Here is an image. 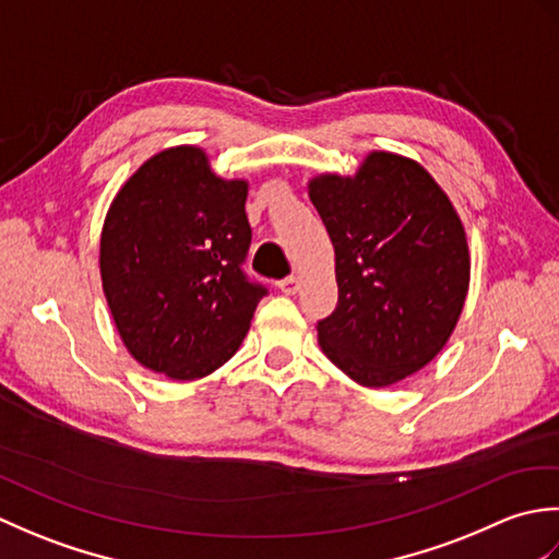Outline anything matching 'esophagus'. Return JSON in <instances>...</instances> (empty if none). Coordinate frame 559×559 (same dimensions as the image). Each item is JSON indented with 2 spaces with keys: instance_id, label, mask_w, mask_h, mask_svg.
Segmentation results:
<instances>
[{
  "instance_id": "obj_1",
  "label": "esophagus",
  "mask_w": 559,
  "mask_h": 559,
  "mask_svg": "<svg viewBox=\"0 0 559 559\" xmlns=\"http://www.w3.org/2000/svg\"><path fill=\"white\" fill-rule=\"evenodd\" d=\"M278 288H281V293H286V295H295V293L300 290V278H295V276L283 278V281L278 283Z\"/></svg>"
}]
</instances>
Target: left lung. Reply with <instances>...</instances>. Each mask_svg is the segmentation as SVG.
Here are the masks:
<instances>
[{
	"instance_id": "obj_1",
	"label": "left lung",
	"mask_w": 559,
	"mask_h": 559,
	"mask_svg": "<svg viewBox=\"0 0 559 559\" xmlns=\"http://www.w3.org/2000/svg\"><path fill=\"white\" fill-rule=\"evenodd\" d=\"M336 254L338 305L317 324L319 348L370 389L437 358L466 302V230L444 189L418 160L367 153L355 175L307 182Z\"/></svg>"
}]
</instances>
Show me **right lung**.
Returning a JSON list of instances; mask_svg holds the SVG:
<instances>
[{"mask_svg":"<svg viewBox=\"0 0 559 559\" xmlns=\"http://www.w3.org/2000/svg\"><path fill=\"white\" fill-rule=\"evenodd\" d=\"M247 189L213 173L204 148L173 146L115 194L100 233L103 293L146 370L192 382L240 348L266 295L242 273Z\"/></svg>","mask_w":559,"mask_h":559,"instance_id":"right-lung-1","label":"right lung"}]
</instances>
